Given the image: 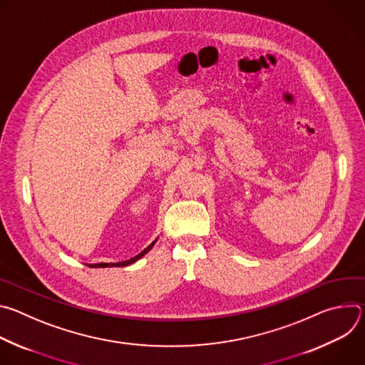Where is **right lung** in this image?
Wrapping results in <instances>:
<instances>
[{"instance_id":"add662e5","label":"right lung","mask_w":365,"mask_h":365,"mask_svg":"<svg viewBox=\"0 0 365 365\" xmlns=\"http://www.w3.org/2000/svg\"><path fill=\"white\" fill-rule=\"evenodd\" d=\"M154 242H155V240L147 247V248H144L140 254H137L135 257H133V258H130V259H125V262H120V263H99V264H88L89 267H125V266H130V264H133V263H135L137 259H140L144 254H147L151 248H153V245H154Z\"/></svg>"}]
</instances>
